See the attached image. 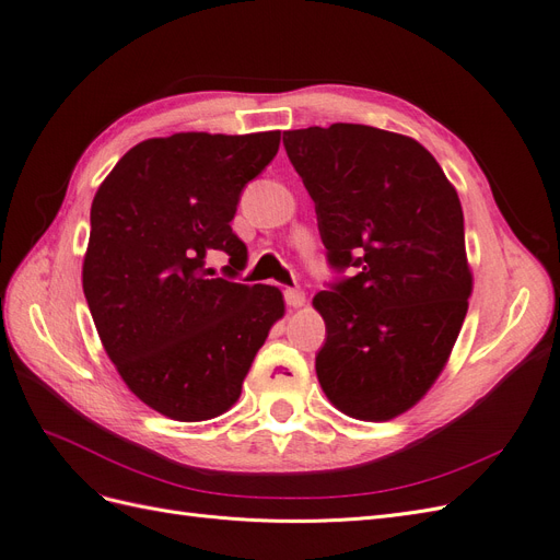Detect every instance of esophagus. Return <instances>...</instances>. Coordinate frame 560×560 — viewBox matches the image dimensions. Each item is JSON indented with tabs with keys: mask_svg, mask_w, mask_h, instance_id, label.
Listing matches in <instances>:
<instances>
[{
	"mask_svg": "<svg viewBox=\"0 0 560 560\" xmlns=\"http://www.w3.org/2000/svg\"><path fill=\"white\" fill-rule=\"evenodd\" d=\"M284 301H287V306H290V308H301L303 303H306V292L296 290V287H287Z\"/></svg>",
	"mask_w": 560,
	"mask_h": 560,
	"instance_id": "34e87169",
	"label": "esophagus"
}]
</instances>
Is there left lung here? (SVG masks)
Instances as JSON below:
<instances>
[{
	"mask_svg": "<svg viewBox=\"0 0 560 560\" xmlns=\"http://www.w3.org/2000/svg\"><path fill=\"white\" fill-rule=\"evenodd\" d=\"M331 268L358 276L313 299L327 325L317 381L338 411L389 420L425 397L467 315L471 270L457 191L430 151L360 124L287 130Z\"/></svg>",
	"mask_w": 560,
	"mask_h": 560,
	"instance_id": "obj_1",
	"label": "left lung"
}]
</instances>
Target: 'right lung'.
I'll use <instances>...</instances> for the list:
<instances>
[{
  "label": "right lung",
  "mask_w": 560,
  "mask_h": 560,
  "mask_svg": "<svg viewBox=\"0 0 560 560\" xmlns=\"http://www.w3.org/2000/svg\"><path fill=\"white\" fill-rule=\"evenodd\" d=\"M278 147L280 130L151 138L93 198L81 276L95 329L130 393L173 420L229 411L284 315L278 287L206 276L210 252L226 254L229 276L245 268L231 219Z\"/></svg>",
  "instance_id": "right-lung-1"
}]
</instances>
